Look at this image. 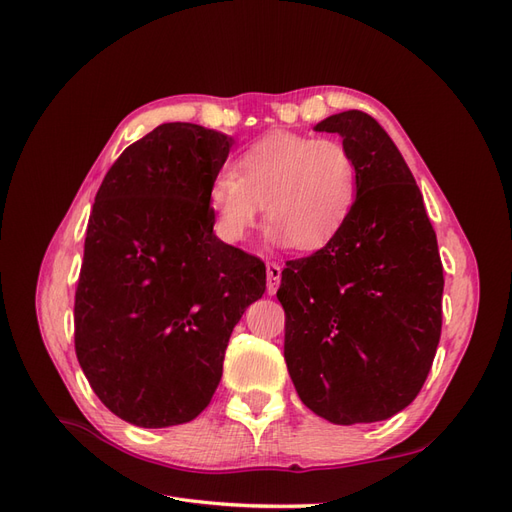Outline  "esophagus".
<instances>
[{"label":"esophagus","instance_id":"obj_1","mask_svg":"<svg viewBox=\"0 0 512 512\" xmlns=\"http://www.w3.org/2000/svg\"><path fill=\"white\" fill-rule=\"evenodd\" d=\"M282 282V267L277 262H267V292L275 294Z\"/></svg>","mask_w":512,"mask_h":512}]
</instances>
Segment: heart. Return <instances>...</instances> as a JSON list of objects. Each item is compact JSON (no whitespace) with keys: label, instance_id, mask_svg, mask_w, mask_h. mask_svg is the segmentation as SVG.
Wrapping results in <instances>:
<instances>
[{"label":"heart","instance_id":"heart-1","mask_svg":"<svg viewBox=\"0 0 512 512\" xmlns=\"http://www.w3.org/2000/svg\"><path fill=\"white\" fill-rule=\"evenodd\" d=\"M356 192L359 170L344 143L273 132L211 179L209 203L215 228L230 243L250 235L265 205L269 241L318 250L344 228Z\"/></svg>","mask_w":512,"mask_h":512}]
</instances>
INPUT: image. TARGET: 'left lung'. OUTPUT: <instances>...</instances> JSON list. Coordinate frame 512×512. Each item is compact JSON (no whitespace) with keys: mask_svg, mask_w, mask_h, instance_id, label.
I'll return each mask as SVG.
<instances>
[{"mask_svg":"<svg viewBox=\"0 0 512 512\" xmlns=\"http://www.w3.org/2000/svg\"><path fill=\"white\" fill-rule=\"evenodd\" d=\"M314 130L344 138L359 192L344 228L282 271L284 359L314 414L335 425L376 423L412 404L436 356L438 241L406 160L374 117L344 111Z\"/></svg>","mask_w":512,"mask_h":512,"instance_id":"1","label":"left lung"}]
</instances>
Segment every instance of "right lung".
I'll list each match as a JSON object with an SVG mask.
<instances>
[{"mask_svg": "<svg viewBox=\"0 0 512 512\" xmlns=\"http://www.w3.org/2000/svg\"><path fill=\"white\" fill-rule=\"evenodd\" d=\"M232 143L196 123H162L121 153L96 194L74 348L102 404L132 425L203 412L232 329L265 294V262L213 232L209 185Z\"/></svg>", "mask_w": 512, "mask_h": 512, "instance_id": "obj_1", "label": "right lung"}]
</instances>
